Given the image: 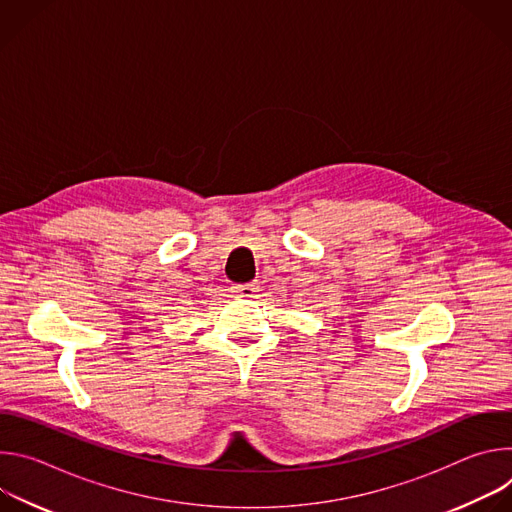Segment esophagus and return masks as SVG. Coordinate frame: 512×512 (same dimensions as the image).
Returning a JSON list of instances; mask_svg holds the SVG:
<instances>
[{"label": "esophagus", "instance_id": "esophagus-1", "mask_svg": "<svg viewBox=\"0 0 512 512\" xmlns=\"http://www.w3.org/2000/svg\"><path fill=\"white\" fill-rule=\"evenodd\" d=\"M231 289L237 298H255L259 291V287L255 283H235Z\"/></svg>", "mask_w": 512, "mask_h": 512}]
</instances>
